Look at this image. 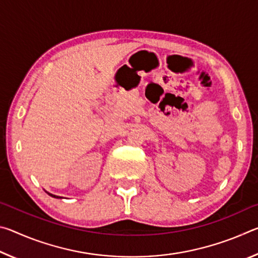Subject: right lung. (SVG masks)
Listing matches in <instances>:
<instances>
[{"instance_id": "right-lung-1", "label": "right lung", "mask_w": 258, "mask_h": 258, "mask_svg": "<svg viewBox=\"0 0 258 258\" xmlns=\"http://www.w3.org/2000/svg\"><path fill=\"white\" fill-rule=\"evenodd\" d=\"M47 195H50L51 197H53V198H61V197H59V196H55V195H52V194H49V192H47Z\"/></svg>"}]
</instances>
